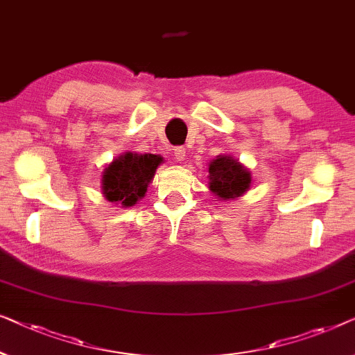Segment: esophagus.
Here are the masks:
<instances>
[{"label": "esophagus", "instance_id": "obj_1", "mask_svg": "<svg viewBox=\"0 0 355 355\" xmlns=\"http://www.w3.org/2000/svg\"><path fill=\"white\" fill-rule=\"evenodd\" d=\"M173 156H175L177 161H184V157H187V149H184L183 146L175 148V151H173Z\"/></svg>", "mask_w": 355, "mask_h": 355}]
</instances>
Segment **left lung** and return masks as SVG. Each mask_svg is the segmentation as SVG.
<instances>
[{"instance_id": "1", "label": "left lung", "mask_w": 355, "mask_h": 355, "mask_svg": "<svg viewBox=\"0 0 355 355\" xmlns=\"http://www.w3.org/2000/svg\"><path fill=\"white\" fill-rule=\"evenodd\" d=\"M251 182V172L232 156H217L209 164V189L223 201L243 196Z\"/></svg>"}]
</instances>
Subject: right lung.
Returning <instances> with one entry per match:
<instances>
[{"label": "right lung", "instance_id": "add662e5", "mask_svg": "<svg viewBox=\"0 0 355 355\" xmlns=\"http://www.w3.org/2000/svg\"><path fill=\"white\" fill-rule=\"evenodd\" d=\"M162 162L156 154L125 153L104 168L101 184L107 201L130 207L146 194L156 168Z\"/></svg>", "mask_w": 355, "mask_h": 355}]
</instances>
